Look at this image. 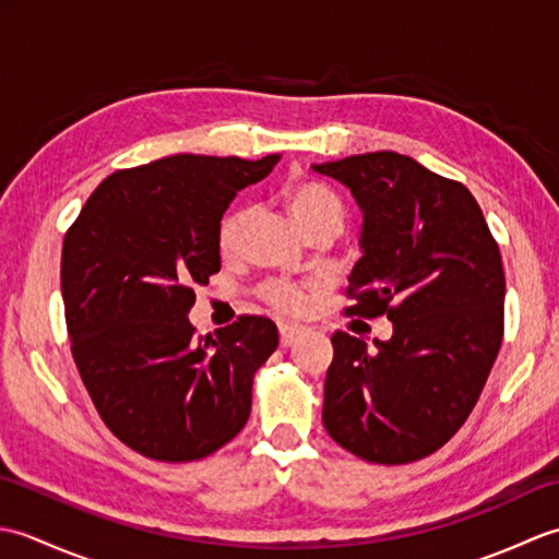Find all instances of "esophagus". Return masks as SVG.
Wrapping results in <instances>:
<instances>
[{"instance_id": "1", "label": "esophagus", "mask_w": 559, "mask_h": 559, "mask_svg": "<svg viewBox=\"0 0 559 559\" xmlns=\"http://www.w3.org/2000/svg\"><path fill=\"white\" fill-rule=\"evenodd\" d=\"M278 331H281V346L283 348H290L295 341L305 336V326H298V324H281Z\"/></svg>"}]
</instances>
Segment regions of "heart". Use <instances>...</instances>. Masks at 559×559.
Segmentation results:
<instances>
[{
  "instance_id": "b5f03b06",
  "label": "heart",
  "mask_w": 559,
  "mask_h": 559,
  "mask_svg": "<svg viewBox=\"0 0 559 559\" xmlns=\"http://www.w3.org/2000/svg\"><path fill=\"white\" fill-rule=\"evenodd\" d=\"M281 197L293 223L298 225L302 233L310 228V225L322 221H334L338 225L343 223V204L338 197L331 194L326 187L312 180H290L283 187ZM245 218L247 213L242 209H233L230 213H225L218 228V247L223 254H233L237 249ZM266 298L271 305H276L278 310L298 312L305 305V290L298 286H290V283H273L266 290Z\"/></svg>"
}]
</instances>
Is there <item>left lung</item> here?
Masks as SVG:
<instances>
[{"label": "left lung", "mask_w": 559, "mask_h": 559, "mask_svg": "<svg viewBox=\"0 0 559 559\" xmlns=\"http://www.w3.org/2000/svg\"><path fill=\"white\" fill-rule=\"evenodd\" d=\"M362 213L346 314L394 322L389 341L336 331L322 420L372 463H411L466 423L502 343L504 271L478 201L396 151L314 163Z\"/></svg>", "instance_id": "8db88e82"}]
</instances>
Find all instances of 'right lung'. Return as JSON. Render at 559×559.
I'll return each instance as SVG.
<instances>
[{
  "label": "right lung",
  "mask_w": 559,
  "mask_h": 559,
  "mask_svg": "<svg viewBox=\"0 0 559 559\" xmlns=\"http://www.w3.org/2000/svg\"><path fill=\"white\" fill-rule=\"evenodd\" d=\"M281 156L177 153L98 185L62 247L59 286L83 384L117 439L156 461L228 444L252 411V377L278 346L266 317L197 338L194 286L221 269L218 228L240 189Z\"/></svg>",
  "instance_id": "add662e5"
}]
</instances>
